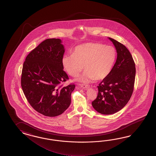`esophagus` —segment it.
<instances>
[{
    "instance_id": "34e87169",
    "label": "esophagus",
    "mask_w": 156,
    "mask_h": 156,
    "mask_svg": "<svg viewBox=\"0 0 156 156\" xmlns=\"http://www.w3.org/2000/svg\"><path fill=\"white\" fill-rule=\"evenodd\" d=\"M80 86L81 87H82L83 89H87L89 87V86L87 85H86V84H80Z\"/></svg>"
}]
</instances>
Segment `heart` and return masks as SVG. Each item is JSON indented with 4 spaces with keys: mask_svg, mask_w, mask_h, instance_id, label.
<instances>
[{
    "mask_svg": "<svg viewBox=\"0 0 156 156\" xmlns=\"http://www.w3.org/2000/svg\"><path fill=\"white\" fill-rule=\"evenodd\" d=\"M116 57V50L113 47L88 42L75 47L73 53L63 55L62 63L67 73L73 77L77 76L85 68L86 70L79 80L89 82L94 79L101 80L108 76Z\"/></svg>",
    "mask_w": 156,
    "mask_h": 156,
    "instance_id": "heart-1",
    "label": "heart"
}]
</instances>
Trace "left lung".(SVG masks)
<instances>
[{
    "label": "left lung",
    "instance_id": "obj_1",
    "mask_svg": "<svg viewBox=\"0 0 156 156\" xmlns=\"http://www.w3.org/2000/svg\"><path fill=\"white\" fill-rule=\"evenodd\" d=\"M109 39L115 47L117 58L109 75L98 86V96L92 102L93 108L105 115L118 112L129 101L136 77L135 63L129 50L116 40Z\"/></svg>",
    "mask_w": 156,
    "mask_h": 156
}]
</instances>
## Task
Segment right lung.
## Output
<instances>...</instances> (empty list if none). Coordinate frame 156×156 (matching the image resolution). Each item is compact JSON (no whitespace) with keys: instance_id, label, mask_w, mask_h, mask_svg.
Returning a JSON list of instances; mask_svg holds the SVG:
<instances>
[{"instance_id":"1","label":"right lung","mask_w":156,"mask_h":156,"mask_svg":"<svg viewBox=\"0 0 156 156\" xmlns=\"http://www.w3.org/2000/svg\"><path fill=\"white\" fill-rule=\"evenodd\" d=\"M61 40L49 38L32 50L24 62L21 86L27 101L37 112L47 116L61 115L69 107L73 83L62 86L69 79L63 71L65 52Z\"/></svg>"}]
</instances>
